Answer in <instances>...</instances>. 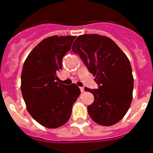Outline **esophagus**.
<instances>
[{"mask_svg":"<svg viewBox=\"0 0 153 153\" xmlns=\"http://www.w3.org/2000/svg\"><path fill=\"white\" fill-rule=\"evenodd\" d=\"M80 89H81V92H83V91H84V87H80Z\"/></svg>","mask_w":153,"mask_h":153,"instance_id":"34e87169","label":"esophagus"}]
</instances>
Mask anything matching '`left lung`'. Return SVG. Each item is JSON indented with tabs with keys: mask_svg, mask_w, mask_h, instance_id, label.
Wrapping results in <instances>:
<instances>
[{
	"mask_svg": "<svg viewBox=\"0 0 153 153\" xmlns=\"http://www.w3.org/2000/svg\"><path fill=\"white\" fill-rule=\"evenodd\" d=\"M72 50L80 56L99 85L98 89L85 88L94 97L87 108L91 119L103 126L120 122L133 99V77L128 58L113 40L98 34L78 36Z\"/></svg>",
	"mask_w": 153,
	"mask_h": 153,
	"instance_id": "1",
	"label": "left lung"
}]
</instances>
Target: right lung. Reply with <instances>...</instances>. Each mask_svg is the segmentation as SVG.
I'll return each mask as SVG.
<instances>
[{"mask_svg":"<svg viewBox=\"0 0 153 153\" xmlns=\"http://www.w3.org/2000/svg\"><path fill=\"white\" fill-rule=\"evenodd\" d=\"M75 37L53 36L44 39L23 64L20 89L27 111L45 128H57L67 123L72 105L81 94L76 84L59 83L56 75L62 68L63 56L70 50Z\"/></svg>","mask_w":153,"mask_h":153,"instance_id":"add662e5","label":"right lung"}]
</instances>
